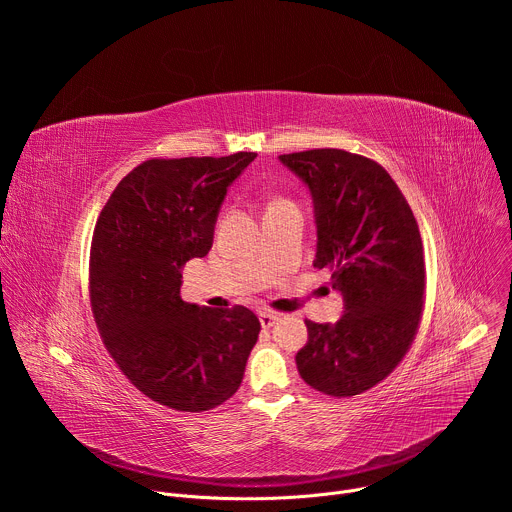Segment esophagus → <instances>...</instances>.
Returning a JSON list of instances; mask_svg holds the SVG:
<instances>
[{"label":"esophagus","instance_id":"34e87169","mask_svg":"<svg viewBox=\"0 0 512 512\" xmlns=\"http://www.w3.org/2000/svg\"><path fill=\"white\" fill-rule=\"evenodd\" d=\"M279 320V314H275V312H269V310H265V312H261L259 314V322H261V326L263 328H271V326H275V322Z\"/></svg>","mask_w":512,"mask_h":512}]
</instances>
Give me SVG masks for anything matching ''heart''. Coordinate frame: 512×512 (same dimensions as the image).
<instances>
[{"mask_svg": "<svg viewBox=\"0 0 512 512\" xmlns=\"http://www.w3.org/2000/svg\"><path fill=\"white\" fill-rule=\"evenodd\" d=\"M277 204H289V202H285V200H275L271 206H277Z\"/></svg>", "mask_w": 512, "mask_h": 512, "instance_id": "heart-1", "label": "heart"}]
</instances>
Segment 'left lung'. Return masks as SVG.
I'll return each mask as SVG.
<instances>
[{"instance_id":"8db88e82","label":"left lung","mask_w":512,"mask_h":512,"mask_svg":"<svg viewBox=\"0 0 512 512\" xmlns=\"http://www.w3.org/2000/svg\"><path fill=\"white\" fill-rule=\"evenodd\" d=\"M279 162L310 190L314 267L332 273L344 306L336 324L306 320L298 371L324 395L352 397L381 383L417 332L425 289L419 229L395 180L369 158L310 150Z\"/></svg>"}]
</instances>
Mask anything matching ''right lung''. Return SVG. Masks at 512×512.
Listing matches in <instances>:
<instances>
[{"mask_svg": "<svg viewBox=\"0 0 512 512\" xmlns=\"http://www.w3.org/2000/svg\"><path fill=\"white\" fill-rule=\"evenodd\" d=\"M257 158L150 160L105 204L91 245V306L123 375L176 411H208L241 387L257 316L180 298L186 261L204 257L229 186Z\"/></svg>", "mask_w": 512, "mask_h": 512, "instance_id": "1", "label": "right lung"}]
</instances>
